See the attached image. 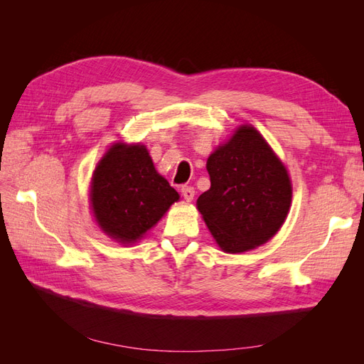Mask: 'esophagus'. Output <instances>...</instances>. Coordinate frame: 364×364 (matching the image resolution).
<instances>
[{"mask_svg": "<svg viewBox=\"0 0 364 364\" xmlns=\"http://www.w3.org/2000/svg\"><path fill=\"white\" fill-rule=\"evenodd\" d=\"M181 191H182V196H183V199H185L186 202H191V200L194 199V194H196V191H194L193 186L183 185L182 188H181Z\"/></svg>", "mask_w": 364, "mask_h": 364, "instance_id": "esophagus-1", "label": "esophagus"}]
</instances>
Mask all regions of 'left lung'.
<instances>
[{
	"mask_svg": "<svg viewBox=\"0 0 364 364\" xmlns=\"http://www.w3.org/2000/svg\"><path fill=\"white\" fill-rule=\"evenodd\" d=\"M211 188L197 199L208 229L223 252L255 249L278 232L291 203L287 168L267 141L240 126L206 162Z\"/></svg>",
	"mask_w": 364,
	"mask_h": 364,
	"instance_id": "8db88e82",
	"label": "left lung"
}]
</instances>
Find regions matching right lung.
<instances>
[{
	"label": "right lung",
	"instance_id": "obj_1",
	"mask_svg": "<svg viewBox=\"0 0 364 364\" xmlns=\"http://www.w3.org/2000/svg\"><path fill=\"white\" fill-rule=\"evenodd\" d=\"M90 200L103 232L121 245H134L179 194L156 171L146 146L115 142L94 170Z\"/></svg>",
	"mask_w": 364,
	"mask_h": 364
}]
</instances>
